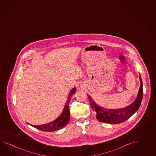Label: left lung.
<instances>
[{"label":"left lung","instance_id":"obj_1","mask_svg":"<svg viewBox=\"0 0 156 156\" xmlns=\"http://www.w3.org/2000/svg\"><path fill=\"white\" fill-rule=\"evenodd\" d=\"M139 80L140 85L136 99L129 106L124 108L110 109L103 108L97 104L92 98L87 94L91 108L96 113V119L100 122L115 124L123 123L132 116L139 109L142 100L143 83L140 74Z\"/></svg>","mask_w":156,"mask_h":156}]
</instances>
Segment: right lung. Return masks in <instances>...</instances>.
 <instances>
[{"label": "right lung", "instance_id": "obj_1", "mask_svg": "<svg viewBox=\"0 0 156 156\" xmlns=\"http://www.w3.org/2000/svg\"><path fill=\"white\" fill-rule=\"evenodd\" d=\"M76 87H74L70 91L67 96L66 102L65 103V105L64 106L63 111L61 114L58 116L56 119L53 120L50 123H47L44 124L39 125V126H33L30 124L31 126L37 128L38 129L44 131V132H54L58 130L63 128V127L66 126L70 120V109H69V103L70 100L76 91Z\"/></svg>", "mask_w": 156, "mask_h": 156}]
</instances>
